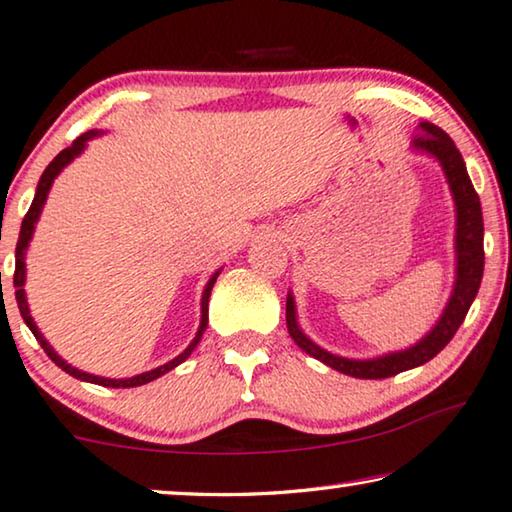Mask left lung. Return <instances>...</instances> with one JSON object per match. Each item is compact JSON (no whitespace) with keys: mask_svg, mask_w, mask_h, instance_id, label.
Listing matches in <instances>:
<instances>
[{"mask_svg":"<svg viewBox=\"0 0 512 512\" xmlns=\"http://www.w3.org/2000/svg\"><path fill=\"white\" fill-rule=\"evenodd\" d=\"M413 147L420 152L432 154L441 161L443 173L448 177L450 191H453L455 205H457V279H455V291L450 295V302L446 311H443L441 321L434 325V330L429 332L425 339H420L416 346L406 348V351L383 355V358L374 360H348L339 358L323 351L321 346H316L311 339L302 335L295 321V305L293 298H286V328L288 335L293 337V342L298 344L302 351L309 353L311 358L325 362V365L337 369V372L355 376V379H388L406 369L425 365L427 360H432L436 353L443 351L450 339L455 337L459 325L464 323L466 311H469L473 298L478 295L480 279H483L485 268V249H483V210H480V198L473 189L471 177L466 173L462 154L453 143V138L446 131L434 127V124L422 122L420 133L413 136Z\"/></svg>","mask_w":512,"mask_h":512,"instance_id":"8db88e82","label":"left lung"}]
</instances>
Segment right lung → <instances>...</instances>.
I'll list each match as a JSON object with an SVG mask.
<instances>
[{"label":"right lung","instance_id":"right-lung-1","mask_svg":"<svg viewBox=\"0 0 512 512\" xmlns=\"http://www.w3.org/2000/svg\"><path fill=\"white\" fill-rule=\"evenodd\" d=\"M92 136H96L94 131H90V133H83V136H78L76 140H73V143H71L69 147H66V150L59 152L57 157H55L53 161H50L46 170H43V175H41V180H39V187H36V196H34V201H32V207H29V212L25 214V219H22V226H20V235H18V244H16V272H13V286H16L18 309H20L22 318H25L27 328L32 330V335L36 337V342L41 344L43 351H46L48 358L53 360L57 367H62L66 374L76 376V379H80V381H90V383H96V385H106V388H136V385H143V383H150V381H154V379H159V376H164L166 372H170V369L180 365V362H184V360L189 358L191 351H194V348H196V344L201 342L203 332H205V328H207V300H210L212 286H214V281H217L219 272H214V274H212V279L207 281V286H205V291H203V300H201L203 318H201V328H198L196 337H194V342H191L187 348H184V353H180V355H177V358H173L170 362H166V365H161V367H157V369H152V372H145V374L133 376V379H101V376H92V374L80 372V369L71 367V365H66V362H64L62 358H59V355L53 351V348H50V344L46 342V339H43V335L39 332V328H36V323L32 321V316H29L27 300H25V288H22V286H25V251H27V244H29V240H32L34 224H36V219H39L41 207H43V203H46L50 187H53V180H55V177L59 175V170H62L66 164H71V161L76 159L78 154L85 150V143H87V140H90Z\"/></svg>","mask_w":512,"mask_h":512}]
</instances>
